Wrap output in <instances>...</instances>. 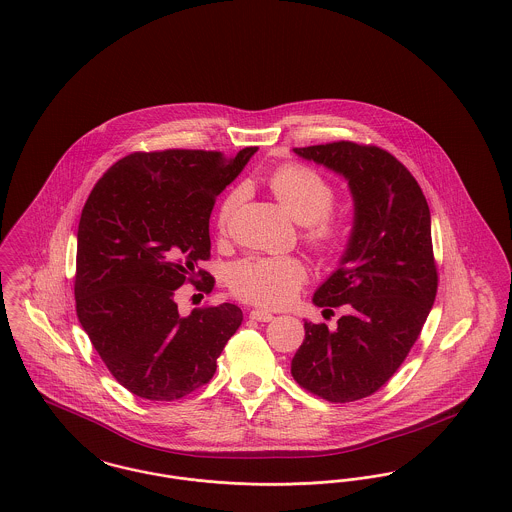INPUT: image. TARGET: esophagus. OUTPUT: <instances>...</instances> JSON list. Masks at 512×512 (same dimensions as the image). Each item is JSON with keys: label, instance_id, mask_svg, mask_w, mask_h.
<instances>
[{"label": "esophagus", "instance_id": "1", "mask_svg": "<svg viewBox=\"0 0 512 512\" xmlns=\"http://www.w3.org/2000/svg\"><path fill=\"white\" fill-rule=\"evenodd\" d=\"M249 317L253 319V321H259V323H269L274 319V315L269 313V311H265V309H253L251 313H249Z\"/></svg>", "mask_w": 512, "mask_h": 512}]
</instances>
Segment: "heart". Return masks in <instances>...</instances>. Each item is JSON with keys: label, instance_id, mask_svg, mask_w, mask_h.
<instances>
[{"label": "heart", "instance_id": "obj_1", "mask_svg": "<svg viewBox=\"0 0 512 512\" xmlns=\"http://www.w3.org/2000/svg\"><path fill=\"white\" fill-rule=\"evenodd\" d=\"M269 187L278 203L303 224V241L319 255L338 253L346 238L348 224L334 214L338 189L329 178L311 166L288 162L272 170ZM243 189H230L216 209V230L224 234L240 205ZM307 280V267L298 257L251 255L238 261L230 272V286L241 300L265 307H280L296 298Z\"/></svg>", "mask_w": 512, "mask_h": 512}]
</instances>
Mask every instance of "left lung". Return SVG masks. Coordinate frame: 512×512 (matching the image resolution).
Masks as SVG:
<instances>
[{"mask_svg":"<svg viewBox=\"0 0 512 512\" xmlns=\"http://www.w3.org/2000/svg\"><path fill=\"white\" fill-rule=\"evenodd\" d=\"M344 176L354 197V228L340 267L313 303L346 315L331 331L305 321L292 377L329 402L379 391L406 360L437 296L431 216L420 183L391 152L334 141L294 149Z\"/></svg>","mask_w":512,"mask_h":512,"instance_id":"obj_1","label":"left lung"}]
</instances>
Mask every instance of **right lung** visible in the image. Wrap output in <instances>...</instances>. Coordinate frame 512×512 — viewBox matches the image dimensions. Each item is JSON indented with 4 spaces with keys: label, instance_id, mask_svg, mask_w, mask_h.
Masks as SVG:
<instances>
[{
    "label": "right lung",
    "instance_id": "add662e5",
    "mask_svg": "<svg viewBox=\"0 0 512 512\" xmlns=\"http://www.w3.org/2000/svg\"><path fill=\"white\" fill-rule=\"evenodd\" d=\"M255 152H133L92 187L77 232V317L116 381L139 398L170 402L207 385L243 321L234 303L181 317L174 296L187 282L214 288L201 269L212 207Z\"/></svg>",
    "mask_w": 512,
    "mask_h": 512
}]
</instances>
